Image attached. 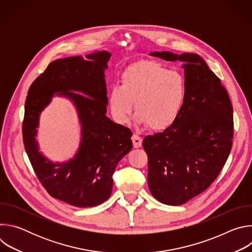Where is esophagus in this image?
<instances>
[{
  "label": "esophagus",
  "instance_id": "34e87169",
  "mask_svg": "<svg viewBox=\"0 0 252 252\" xmlns=\"http://www.w3.org/2000/svg\"><path fill=\"white\" fill-rule=\"evenodd\" d=\"M131 140H132V143H133V148L138 149V148L141 147V145H142V138L140 136H138L137 134H133L131 136Z\"/></svg>",
  "mask_w": 252,
  "mask_h": 252
}]
</instances>
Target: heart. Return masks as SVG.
I'll return each instance as SVG.
<instances>
[{
    "label": "heart",
    "mask_w": 252,
    "mask_h": 252,
    "mask_svg": "<svg viewBox=\"0 0 252 252\" xmlns=\"http://www.w3.org/2000/svg\"><path fill=\"white\" fill-rule=\"evenodd\" d=\"M186 98L184 77L161 63L143 60L128 65L121 76V86L107 94V107L119 125H128L135 107V121L153 130L170 126L181 113Z\"/></svg>",
    "instance_id": "heart-1"
}]
</instances>
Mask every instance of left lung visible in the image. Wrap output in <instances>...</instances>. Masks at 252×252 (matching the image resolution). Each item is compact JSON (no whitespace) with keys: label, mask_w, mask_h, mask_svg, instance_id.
<instances>
[{"label":"left lung","mask_w":252,"mask_h":252,"mask_svg":"<svg viewBox=\"0 0 252 252\" xmlns=\"http://www.w3.org/2000/svg\"><path fill=\"white\" fill-rule=\"evenodd\" d=\"M150 55L184 63L186 98L181 113L170 126L142 142L151 193L161 203L181 205L204 191L225 164L232 147V105L220 80L200 56Z\"/></svg>","instance_id":"8db88e82"}]
</instances>
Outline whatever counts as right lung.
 <instances>
[{
	"label": "right lung",
	"instance_id": "add662e5",
	"mask_svg": "<svg viewBox=\"0 0 252 252\" xmlns=\"http://www.w3.org/2000/svg\"><path fill=\"white\" fill-rule=\"evenodd\" d=\"M112 54L97 51L52 62L30 87L25 103L23 139L39 181L50 195L77 207H92L112 194L113 174L132 148L129 128L106 114L104 70ZM54 96L69 99L81 125V141L74 158L54 163L40 152L36 140L41 112Z\"/></svg>",
	"mask_w": 252,
	"mask_h": 252
}]
</instances>
